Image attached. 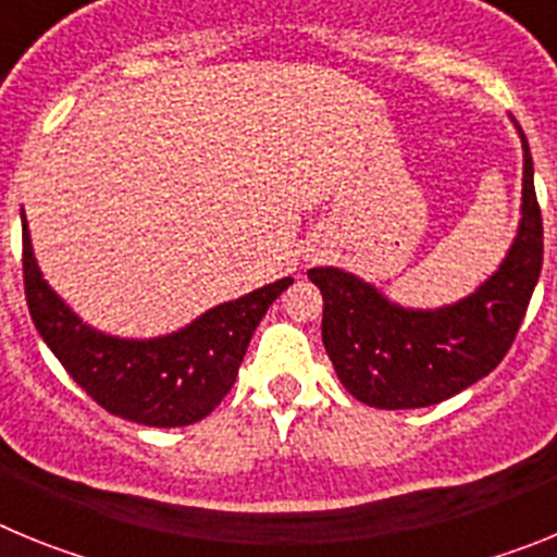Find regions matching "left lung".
Segmentation results:
<instances>
[{
  "mask_svg": "<svg viewBox=\"0 0 557 557\" xmlns=\"http://www.w3.org/2000/svg\"><path fill=\"white\" fill-rule=\"evenodd\" d=\"M516 125V120L510 116ZM521 139V220L499 268L466 298L435 309L401 307L343 268H312L323 295V346L337 379L376 410H416L466 391L508 354L544 262L533 156Z\"/></svg>",
  "mask_w": 557,
  "mask_h": 557,
  "instance_id": "8db88e82",
  "label": "left lung"
}]
</instances>
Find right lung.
<instances>
[{
    "instance_id": "add662e5",
    "label": "right lung",
    "mask_w": 557,
    "mask_h": 557,
    "mask_svg": "<svg viewBox=\"0 0 557 557\" xmlns=\"http://www.w3.org/2000/svg\"><path fill=\"white\" fill-rule=\"evenodd\" d=\"M24 293L38 334L69 376L111 416L141 426H189L209 416L234 387L248 343L293 278L211 307L159 337H120L88 326L49 287L33 253L22 209Z\"/></svg>"
}]
</instances>
